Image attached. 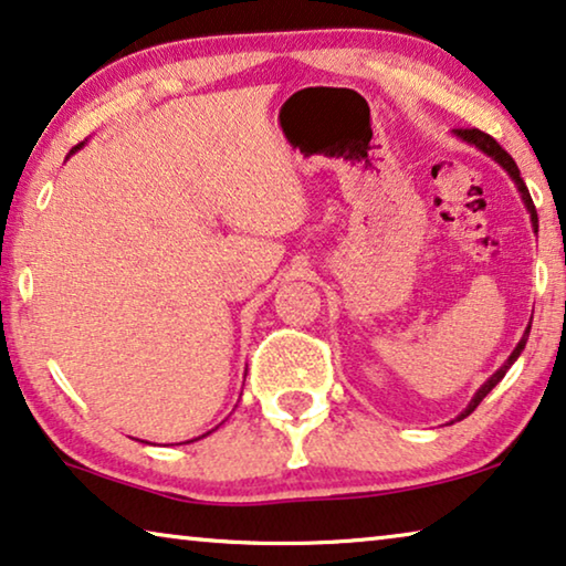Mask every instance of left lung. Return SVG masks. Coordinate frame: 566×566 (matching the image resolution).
Here are the masks:
<instances>
[{"label": "left lung", "mask_w": 566, "mask_h": 566, "mask_svg": "<svg viewBox=\"0 0 566 566\" xmlns=\"http://www.w3.org/2000/svg\"><path fill=\"white\" fill-rule=\"evenodd\" d=\"M454 134H458L460 139H465L468 145H475L480 151H485L488 157H493L495 163H499L505 172L511 175V180L516 182V188H518V192H521V200H524V206H526V210L531 213V226H534V231H538V216H536V208H534V200H531V196H528V188H526V182H524V177H521V172H518V167H516V163H513V157L509 155V151H505L499 142H495L491 134H485V132H480V129H454ZM528 333H531V325L526 327V333H524V337H521L518 340V345L516 348H513V353L509 356V360H505V364L495 370V374L488 378V381L480 386V389L475 391V396H472V401L468 403V409L462 411V415L454 419V421H460V419H465V417H470L472 411L478 409V403L485 399L488 394H491L493 389H495V384H501V378L505 376V370H509L513 364H516V358L521 356V350L526 348V340H528Z\"/></svg>", "instance_id": "1"}]
</instances>
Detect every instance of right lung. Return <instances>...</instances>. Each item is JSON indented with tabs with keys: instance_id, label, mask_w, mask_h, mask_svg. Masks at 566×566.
Segmentation results:
<instances>
[{
	"instance_id": "add662e5",
	"label": "right lung",
	"mask_w": 566,
	"mask_h": 566,
	"mask_svg": "<svg viewBox=\"0 0 566 566\" xmlns=\"http://www.w3.org/2000/svg\"><path fill=\"white\" fill-rule=\"evenodd\" d=\"M81 147H83V142H81V145H75V147L71 149V155H73V151H75V149H81ZM71 155H67V157H71ZM206 434H210V432H206ZM206 434H202V437H206ZM190 442H192V440H190Z\"/></svg>"
}]
</instances>
